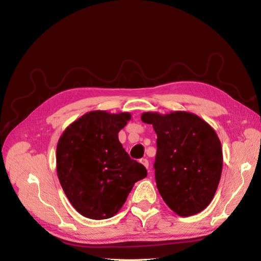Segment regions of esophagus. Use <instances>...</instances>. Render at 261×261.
<instances>
[{
	"label": "esophagus",
	"instance_id": "34e87169",
	"mask_svg": "<svg viewBox=\"0 0 261 261\" xmlns=\"http://www.w3.org/2000/svg\"><path fill=\"white\" fill-rule=\"evenodd\" d=\"M140 163L143 164L146 169L149 168V161H148L147 159H141V160H140Z\"/></svg>",
	"mask_w": 261,
	"mask_h": 261
}]
</instances>
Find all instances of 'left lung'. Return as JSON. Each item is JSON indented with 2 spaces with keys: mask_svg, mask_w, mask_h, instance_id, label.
I'll use <instances>...</instances> for the list:
<instances>
[{
  "mask_svg": "<svg viewBox=\"0 0 261 261\" xmlns=\"http://www.w3.org/2000/svg\"><path fill=\"white\" fill-rule=\"evenodd\" d=\"M141 121L156 134L153 164L158 191L180 217L199 213L215 197L223 155L215 129L196 114L145 112Z\"/></svg>",
  "mask_w": 261,
  "mask_h": 261,
  "instance_id": "left-lung-1",
  "label": "left lung"
}]
</instances>
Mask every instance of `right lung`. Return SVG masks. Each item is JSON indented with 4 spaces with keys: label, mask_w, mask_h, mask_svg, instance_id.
<instances>
[{
    "label": "right lung",
    "mask_w": 261,
    "mask_h": 261,
    "mask_svg": "<svg viewBox=\"0 0 261 261\" xmlns=\"http://www.w3.org/2000/svg\"><path fill=\"white\" fill-rule=\"evenodd\" d=\"M130 120L128 112L91 111L62 134L57 147L61 186L82 216L103 220L113 217L127 199L134 184L147 176L118 140Z\"/></svg>",
    "instance_id": "obj_1"
}]
</instances>
